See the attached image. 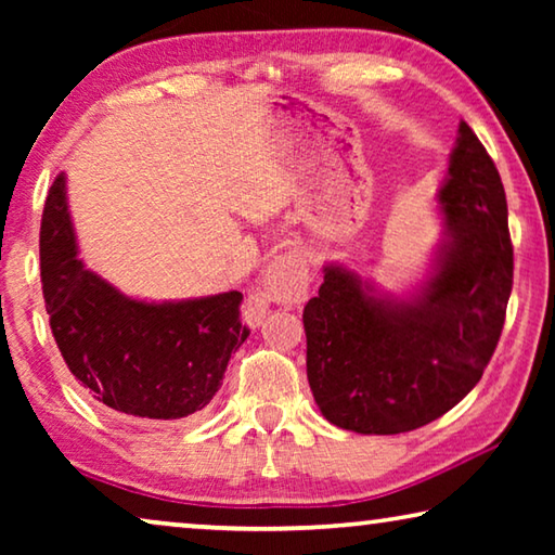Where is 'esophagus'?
Masks as SVG:
<instances>
[{
    "label": "esophagus",
    "mask_w": 555,
    "mask_h": 555,
    "mask_svg": "<svg viewBox=\"0 0 555 555\" xmlns=\"http://www.w3.org/2000/svg\"><path fill=\"white\" fill-rule=\"evenodd\" d=\"M308 284H311V274H308L304 251H281V255L269 261L261 288L251 291L247 300H244V321L249 325H259L264 321L271 300L291 306L300 304L308 296Z\"/></svg>",
    "instance_id": "34e87169"
}]
</instances>
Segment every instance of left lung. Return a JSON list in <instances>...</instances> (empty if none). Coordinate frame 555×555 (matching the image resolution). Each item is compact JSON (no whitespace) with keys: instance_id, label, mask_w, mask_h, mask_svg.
Listing matches in <instances>:
<instances>
[{"instance_id":"obj_1","label":"left lung","mask_w":555,"mask_h":555,"mask_svg":"<svg viewBox=\"0 0 555 555\" xmlns=\"http://www.w3.org/2000/svg\"><path fill=\"white\" fill-rule=\"evenodd\" d=\"M438 210L443 242L413 294H382L354 271L327 264L304 308L308 384L337 428L393 436L426 426L463 401L492 360L514 249L500 171L465 121Z\"/></svg>"}]
</instances>
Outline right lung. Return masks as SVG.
I'll return each instance as SVG.
<instances>
[{
	"instance_id": "obj_1",
	"label": "right lung",
	"mask_w": 555,
	"mask_h": 555,
	"mask_svg": "<svg viewBox=\"0 0 555 555\" xmlns=\"http://www.w3.org/2000/svg\"><path fill=\"white\" fill-rule=\"evenodd\" d=\"M41 284L73 377L127 418L176 421L203 411L249 335L240 321V291L146 304L82 267L63 173L43 205Z\"/></svg>"
}]
</instances>
